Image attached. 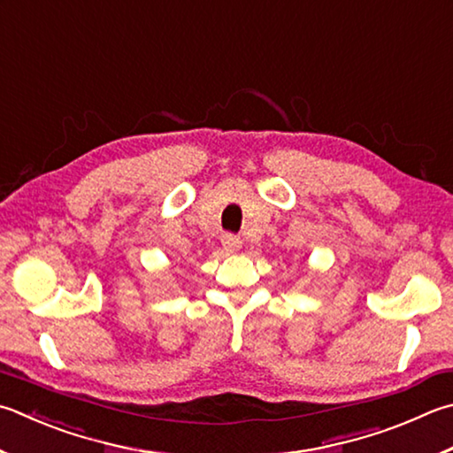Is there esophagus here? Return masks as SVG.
<instances>
[{
	"label": "esophagus",
	"mask_w": 453,
	"mask_h": 453,
	"mask_svg": "<svg viewBox=\"0 0 453 453\" xmlns=\"http://www.w3.org/2000/svg\"><path fill=\"white\" fill-rule=\"evenodd\" d=\"M221 245H224V250L227 253H235V251L242 250V240H240V237L232 235V234H226L224 237H221Z\"/></svg>",
	"instance_id": "obj_1"
}]
</instances>
